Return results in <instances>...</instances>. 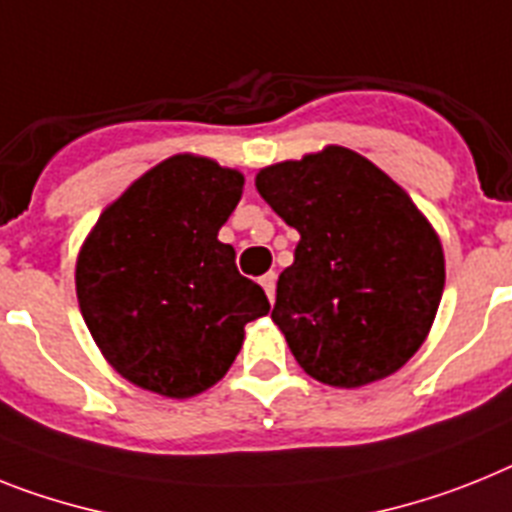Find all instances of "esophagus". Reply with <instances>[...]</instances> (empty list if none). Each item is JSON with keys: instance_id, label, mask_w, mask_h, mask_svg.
<instances>
[{"instance_id": "34e87169", "label": "esophagus", "mask_w": 512, "mask_h": 512, "mask_svg": "<svg viewBox=\"0 0 512 512\" xmlns=\"http://www.w3.org/2000/svg\"><path fill=\"white\" fill-rule=\"evenodd\" d=\"M260 286L265 289V294H268L270 302H273V299H276V273H265V276L260 278Z\"/></svg>"}]
</instances>
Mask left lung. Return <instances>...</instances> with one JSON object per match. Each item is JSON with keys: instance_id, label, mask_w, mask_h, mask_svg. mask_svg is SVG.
Instances as JSON below:
<instances>
[{"instance_id": "1", "label": "left lung", "mask_w": 512, "mask_h": 512, "mask_svg": "<svg viewBox=\"0 0 512 512\" xmlns=\"http://www.w3.org/2000/svg\"><path fill=\"white\" fill-rule=\"evenodd\" d=\"M299 231L270 312L299 367L330 388L385 380L427 341L445 289L432 223L401 184L341 145L257 171Z\"/></svg>"}]
</instances>
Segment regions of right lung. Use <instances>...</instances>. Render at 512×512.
Here are the masks:
<instances>
[{
	"mask_svg": "<svg viewBox=\"0 0 512 512\" xmlns=\"http://www.w3.org/2000/svg\"><path fill=\"white\" fill-rule=\"evenodd\" d=\"M242 171L179 153L106 205L75 265L80 312L124 380L166 398L205 393L234 364L268 296L218 231L242 200Z\"/></svg>",
	"mask_w": 512,
	"mask_h": 512,
	"instance_id": "1",
	"label": "right lung"
}]
</instances>
